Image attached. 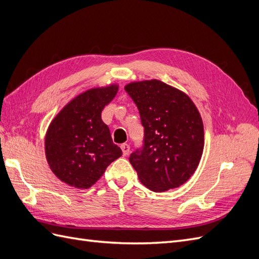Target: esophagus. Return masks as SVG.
Masks as SVG:
<instances>
[{
  "label": "esophagus",
  "instance_id": "esophagus-1",
  "mask_svg": "<svg viewBox=\"0 0 259 259\" xmlns=\"http://www.w3.org/2000/svg\"><path fill=\"white\" fill-rule=\"evenodd\" d=\"M121 150L123 152V155L126 156L130 153V146L127 144H122L121 145Z\"/></svg>",
  "mask_w": 259,
  "mask_h": 259
}]
</instances>
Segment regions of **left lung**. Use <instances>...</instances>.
<instances>
[{
  "label": "left lung",
  "instance_id": "obj_1",
  "mask_svg": "<svg viewBox=\"0 0 259 259\" xmlns=\"http://www.w3.org/2000/svg\"><path fill=\"white\" fill-rule=\"evenodd\" d=\"M125 91L136 104L145 143L130 155L148 189L164 192L184 185L197 169L204 148V126L186 93L160 80L131 82Z\"/></svg>",
  "mask_w": 259,
  "mask_h": 259
}]
</instances>
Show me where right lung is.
<instances>
[{
  "label": "right lung",
  "mask_w": 259,
  "mask_h": 259,
  "mask_svg": "<svg viewBox=\"0 0 259 259\" xmlns=\"http://www.w3.org/2000/svg\"><path fill=\"white\" fill-rule=\"evenodd\" d=\"M117 91V83L85 91L70 100L50 123L45 156L51 170L62 183L89 189L122 155L101 120V112Z\"/></svg>",
  "instance_id": "obj_1"
}]
</instances>
